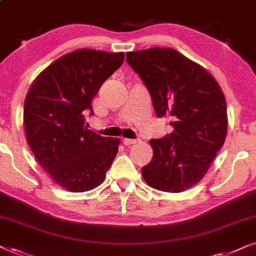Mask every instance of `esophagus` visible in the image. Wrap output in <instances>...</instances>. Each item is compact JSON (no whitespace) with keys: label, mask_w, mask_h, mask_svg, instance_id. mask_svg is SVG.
Segmentation results:
<instances>
[{"label":"esophagus","mask_w":256,"mask_h":256,"mask_svg":"<svg viewBox=\"0 0 256 256\" xmlns=\"http://www.w3.org/2000/svg\"><path fill=\"white\" fill-rule=\"evenodd\" d=\"M136 142H138V140H134V138H124V146L135 144Z\"/></svg>","instance_id":"esophagus-1"}]
</instances>
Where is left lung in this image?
<instances>
[{"label":"left lung","mask_w":256,"mask_h":256,"mask_svg":"<svg viewBox=\"0 0 256 256\" xmlns=\"http://www.w3.org/2000/svg\"><path fill=\"white\" fill-rule=\"evenodd\" d=\"M126 60L141 76L158 118L169 116L174 132L152 138L154 156L142 168L146 184L182 192L198 183L227 134V106L219 84L197 62L170 48L128 52Z\"/></svg>","instance_id":"8db88e82"}]
</instances>
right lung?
Listing matches in <instances>:
<instances>
[{
    "mask_svg": "<svg viewBox=\"0 0 256 256\" xmlns=\"http://www.w3.org/2000/svg\"><path fill=\"white\" fill-rule=\"evenodd\" d=\"M124 60V52L79 48L48 65L24 100L26 141L40 166L71 192L93 190L104 180L120 140L85 126L101 85Z\"/></svg>",
    "mask_w": 256,
    "mask_h": 256,
    "instance_id": "add662e5",
    "label": "right lung"
}]
</instances>
